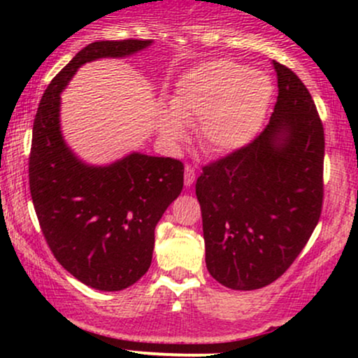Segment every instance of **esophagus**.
Here are the masks:
<instances>
[{
    "mask_svg": "<svg viewBox=\"0 0 358 358\" xmlns=\"http://www.w3.org/2000/svg\"><path fill=\"white\" fill-rule=\"evenodd\" d=\"M195 180H196L195 168L190 165L185 166V187H192V185L195 183Z\"/></svg>",
    "mask_w": 358,
    "mask_h": 358,
    "instance_id": "1",
    "label": "esophagus"
}]
</instances>
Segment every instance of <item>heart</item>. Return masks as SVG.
I'll return each instance as SVG.
<instances>
[{"mask_svg":"<svg viewBox=\"0 0 358 358\" xmlns=\"http://www.w3.org/2000/svg\"><path fill=\"white\" fill-rule=\"evenodd\" d=\"M273 80L257 69L217 59L196 65L176 82L170 113L159 116L168 145L187 139L185 124L199 121L200 143L208 153H231L257 134L273 99Z\"/></svg>","mask_w":358,"mask_h":358,"instance_id":"b5f03b06","label":"heart"}]
</instances>
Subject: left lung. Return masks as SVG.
Returning a JSON list of instances; mask_svg holds the SVG:
<instances>
[{
	"mask_svg": "<svg viewBox=\"0 0 358 358\" xmlns=\"http://www.w3.org/2000/svg\"><path fill=\"white\" fill-rule=\"evenodd\" d=\"M273 67L278 101L269 124L249 145L203 166L195 185L207 269L237 291L282 276L322 213L323 124L296 73L279 62Z\"/></svg>",
	"mask_w": 358,
	"mask_h": 358,
	"instance_id": "left-lung-1",
	"label": "left lung"
}]
</instances>
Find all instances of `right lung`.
Instances as JSON below:
<instances>
[{
  "label": "right lung",
  "mask_w": 358,
  "mask_h": 358,
  "mask_svg": "<svg viewBox=\"0 0 358 358\" xmlns=\"http://www.w3.org/2000/svg\"><path fill=\"white\" fill-rule=\"evenodd\" d=\"M151 40H104L82 48L45 90L34 121L30 192L57 261L99 291H121L150 269L155 227L183 188V163L131 153L87 165L65 145L60 92L80 65L145 50Z\"/></svg>",
  "instance_id": "add662e5"
}]
</instances>
